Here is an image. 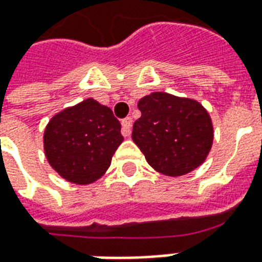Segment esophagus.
I'll use <instances>...</instances> for the list:
<instances>
[{
	"label": "esophagus",
	"instance_id": "1",
	"mask_svg": "<svg viewBox=\"0 0 262 262\" xmlns=\"http://www.w3.org/2000/svg\"><path fill=\"white\" fill-rule=\"evenodd\" d=\"M132 125H133V121H132V118H129V116L122 121V135H123L125 137L130 136Z\"/></svg>",
	"mask_w": 262,
	"mask_h": 262
}]
</instances>
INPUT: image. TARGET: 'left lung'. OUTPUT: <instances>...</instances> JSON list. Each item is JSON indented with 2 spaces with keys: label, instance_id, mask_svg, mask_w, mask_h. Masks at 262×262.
Masks as SVG:
<instances>
[{
  "label": "left lung",
  "instance_id": "left-lung-1",
  "mask_svg": "<svg viewBox=\"0 0 262 262\" xmlns=\"http://www.w3.org/2000/svg\"><path fill=\"white\" fill-rule=\"evenodd\" d=\"M137 106L141 116L133 125L132 139L157 172L176 178L204 162L214 126L200 102L156 92L143 97Z\"/></svg>",
  "mask_w": 262,
  "mask_h": 262
}]
</instances>
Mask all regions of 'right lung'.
<instances>
[{
    "mask_svg": "<svg viewBox=\"0 0 262 262\" xmlns=\"http://www.w3.org/2000/svg\"><path fill=\"white\" fill-rule=\"evenodd\" d=\"M42 140L58 175L75 185H90L110 168L123 136L111 108L87 98L52 116Z\"/></svg>",
    "mask_w": 262,
    "mask_h": 262,
    "instance_id": "obj_1",
    "label": "right lung"
}]
</instances>
